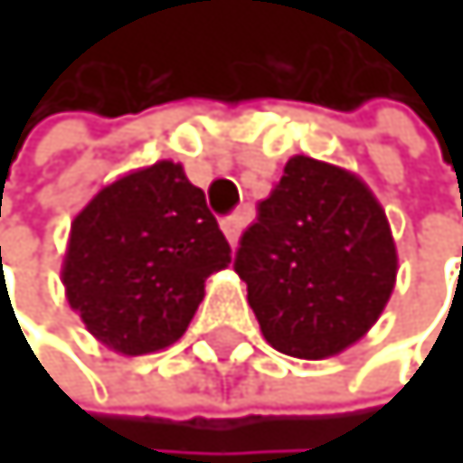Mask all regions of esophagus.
I'll return each mask as SVG.
<instances>
[{
	"mask_svg": "<svg viewBox=\"0 0 463 463\" xmlns=\"http://www.w3.org/2000/svg\"><path fill=\"white\" fill-rule=\"evenodd\" d=\"M243 226H246V214L237 212L232 217L222 220V234H226V241L232 249H237V243H241V234H243Z\"/></svg>",
	"mask_w": 463,
	"mask_h": 463,
	"instance_id": "obj_1",
	"label": "esophagus"
}]
</instances>
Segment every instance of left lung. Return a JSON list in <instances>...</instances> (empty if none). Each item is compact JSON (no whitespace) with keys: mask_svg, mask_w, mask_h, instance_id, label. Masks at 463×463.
<instances>
[{"mask_svg":"<svg viewBox=\"0 0 463 463\" xmlns=\"http://www.w3.org/2000/svg\"><path fill=\"white\" fill-rule=\"evenodd\" d=\"M263 339L298 359L348 351L397 284L385 208L348 167L292 156L234 258Z\"/></svg>","mask_w":463,"mask_h":463,"instance_id":"1","label":"left lung"}]
</instances>
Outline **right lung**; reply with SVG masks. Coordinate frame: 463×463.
Here are the masks:
<instances>
[{
	"mask_svg": "<svg viewBox=\"0 0 463 463\" xmlns=\"http://www.w3.org/2000/svg\"><path fill=\"white\" fill-rule=\"evenodd\" d=\"M229 263L205 194L179 162L162 159L112 179L74 214L60 281L100 345L141 356L188 330L205 278Z\"/></svg>",
	"mask_w": 463,
	"mask_h": 463,
	"instance_id": "obj_1",
	"label": "right lung"
}]
</instances>
